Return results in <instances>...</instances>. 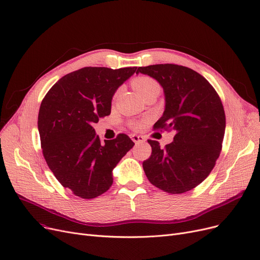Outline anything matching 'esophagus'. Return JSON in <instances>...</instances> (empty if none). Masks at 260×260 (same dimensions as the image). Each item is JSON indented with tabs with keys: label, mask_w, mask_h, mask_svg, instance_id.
Returning a JSON list of instances; mask_svg holds the SVG:
<instances>
[{
	"label": "esophagus",
	"mask_w": 260,
	"mask_h": 260,
	"mask_svg": "<svg viewBox=\"0 0 260 260\" xmlns=\"http://www.w3.org/2000/svg\"><path fill=\"white\" fill-rule=\"evenodd\" d=\"M131 138H132V140L135 143H143V142H145V138L143 136H140V135L134 134V135H132Z\"/></svg>",
	"instance_id": "34e87169"
}]
</instances>
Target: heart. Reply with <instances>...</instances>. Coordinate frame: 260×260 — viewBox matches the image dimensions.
Instances as JSON below:
<instances>
[{
    "mask_svg": "<svg viewBox=\"0 0 260 260\" xmlns=\"http://www.w3.org/2000/svg\"><path fill=\"white\" fill-rule=\"evenodd\" d=\"M134 89L136 90L137 93L143 98L150 92H159V84H158L155 80H153L152 77L149 76H139L136 77L132 83ZM132 127L134 128H140L141 127V122H133L132 123Z\"/></svg>",
    "mask_w": 260,
    "mask_h": 260,
    "instance_id": "1",
    "label": "heart"
}]
</instances>
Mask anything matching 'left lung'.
Listing matches in <instances>:
<instances>
[{"label":"left lung","mask_w":260,"mask_h":260,"mask_svg":"<svg viewBox=\"0 0 260 260\" xmlns=\"http://www.w3.org/2000/svg\"><path fill=\"white\" fill-rule=\"evenodd\" d=\"M136 73L151 76L162 87L165 111L155 127L175 133L165 149L149 140L152 155L142 164L144 173L166 192H187L209 175L220 155L225 132L221 100L205 77L187 67L153 64Z\"/></svg>","instance_id":"obj_1"}]
</instances>
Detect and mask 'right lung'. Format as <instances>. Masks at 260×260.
I'll return each instance as SVG.
<instances>
[{
	"mask_svg": "<svg viewBox=\"0 0 260 260\" xmlns=\"http://www.w3.org/2000/svg\"><path fill=\"white\" fill-rule=\"evenodd\" d=\"M137 67H86L61 77L42 100L38 131L42 153L58 182L83 199L111 187L112 171L134 146L127 135L101 143L93 124L111 111L117 89Z\"/></svg>",
	"mask_w": 260,
	"mask_h": 260,
	"instance_id": "1",
	"label": "right lung"
}]
</instances>
